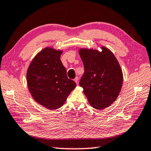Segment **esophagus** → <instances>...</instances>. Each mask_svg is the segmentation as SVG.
Wrapping results in <instances>:
<instances>
[{"label":"esophagus","instance_id":"obj_1","mask_svg":"<svg viewBox=\"0 0 151 151\" xmlns=\"http://www.w3.org/2000/svg\"><path fill=\"white\" fill-rule=\"evenodd\" d=\"M74 81H75V82L76 83V84H77V85H78L79 81H78V77H76L75 79H74Z\"/></svg>","mask_w":151,"mask_h":151}]
</instances>
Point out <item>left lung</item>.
Wrapping results in <instances>:
<instances>
[{
	"label": "left lung",
	"mask_w": 151,
	"mask_h": 151,
	"mask_svg": "<svg viewBox=\"0 0 151 151\" xmlns=\"http://www.w3.org/2000/svg\"><path fill=\"white\" fill-rule=\"evenodd\" d=\"M102 51L81 49L80 55L84 73L80 86L88 101L96 109H103L114 102L123 85V73L118 61L109 49Z\"/></svg>",
	"instance_id": "1"
}]
</instances>
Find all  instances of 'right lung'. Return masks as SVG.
<instances>
[{
    "label": "right lung",
    "mask_w": 151,
    "mask_h": 151,
    "mask_svg": "<svg viewBox=\"0 0 151 151\" xmlns=\"http://www.w3.org/2000/svg\"><path fill=\"white\" fill-rule=\"evenodd\" d=\"M62 52L46 47L38 53L29 65L26 80L32 96L48 109H56L64 104L76 87L69 79L60 60Z\"/></svg>",
    "instance_id": "1"
}]
</instances>
